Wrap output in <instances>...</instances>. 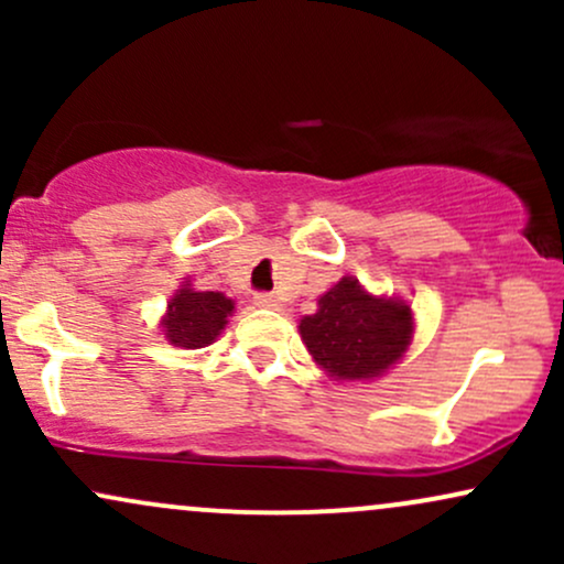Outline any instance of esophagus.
I'll list each match as a JSON object with an SVG mask.
<instances>
[{
    "label": "esophagus",
    "mask_w": 564,
    "mask_h": 564,
    "mask_svg": "<svg viewBox=\"0 0 564 564\" xmlns=\"http://www.w3.org/2000/svg\"><path fill=\"white\" fill-rule=\"evenodd\" d=\"M254 304L257 307H268V310H275L278 304V296L275 294H270V291H260V294H254Z\"/></svg>",
    "instance_id": "34e87169"
}]
</instances>
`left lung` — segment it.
<instances>
[{
    "label": "left lung",
    "mask_w": 564,
    "mask_h": 564,
    "mask_svg": "<svg viewBox=\"0 0 564 564\" xmlns=\"http://www.w3.org/2000/svg\"><path fill=\"white\" fill-rule=\"evenodd\" d=\"M315 364L339 379H371L403 358L413 315L405 302L379 300L352 278H341L318 300V313L300 323Z\"/></svg>",
    "instance_id": "left-lung-1"
}]
</instances>
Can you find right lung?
I'll return each mask as SVG.
<instances>
[{
	"label": "right lung",
	"instance_id": "obj_1",
	"mask_svg": "<svg viewBox=\"0 0 564 564\" xmlns=\"http://www.w3.org/2000/svg\"><path fill=\"white\" fill-rule=\"evenodd\" d=\"M232 302L219 291H193L183 286L172 296L170 313L164 318L166 339L174 347L198 349L212 345L223 332Z\"/></svg>",
	"mask_w": 564,
	"mask_h": 564
}]
</instances>
